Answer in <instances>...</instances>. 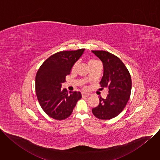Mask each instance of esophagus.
Wrapping results in <instances>:
<instances>
[{
    "label": "esophagus",
    "instance_id": "34e87169",
    "mask_svg": "<svg viewBox=\"0 0 160 160\" xmlns=\"http://www.w3.org/2000/svg\"><path fill=\"white\" fill-rule=\"evenodd\" d=\"M82 97H88V96H90V94L87 93V92H82Z\"/></svg>",
    "mask_w": 160,
    "mask_h": 160
}]
</instances>
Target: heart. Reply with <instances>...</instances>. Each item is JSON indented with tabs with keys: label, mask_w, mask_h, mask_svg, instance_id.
Returning <instances> with one entry per match:
<instances>
[{
	"label": "heart",
	"mask_w": 160,
	"mask_h": 160,
	"mask_svg": "<svg viewBox=\"0 0 160 160\" xmlns=\"http://www.w3.org/2000/svg\"><path fill=\"white\" fill-rule=\"evenodd\" d=\"M98 63H99V62L97 59H89L88 61V66H89V67H90V68H92V67L94 66H96V65L98 64ZM77 64H78V62H76L73 64V67H72V70H75V68H76V67H77Z\"/></svg>",
	"instance_id": "1"
}]
</instances>
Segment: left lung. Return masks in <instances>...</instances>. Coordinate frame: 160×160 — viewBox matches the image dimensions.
Instances as JSON below:
<instances>
[{"instance_id": "left-lung-1", "label": "left lung", "mask_w": 160, "mask_h": 160, "mask_svg": "<svg viewBox=\"0 0 160 160\" xmlns=\"http://www.w3.org/2000/svg\"><path fill=\"white\" fill-rule=\"evenodd\" d=\"M102 62L103 77L101 88L109 89L107 97H100L99 105L92 109L94 115L101 120H110L123 110L130 98L132 80L123 62L115 55L105 51H92Z\"/></svg>"}]
</instances>
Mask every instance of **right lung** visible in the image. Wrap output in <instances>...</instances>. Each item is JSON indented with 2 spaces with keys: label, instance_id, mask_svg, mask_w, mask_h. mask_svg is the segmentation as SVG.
Wrapping results in <instances>:
<instances>
[{
  "label": "right lung",
  "instance_id": "obj_1",
  "mask_svg": "<svg viewBox=\"0 0 160 160\" xmlns=\"http://www.w3.org/2000/svg\"><path fill=\"white\" fill-rule=\"evenodd\" d=\"M84 50L80 49L54 54L43 62L36 74L35 91L38 101L43 111L53 119L62 120L69 117L77 101L82 98L80 92H68L66 88L62 90L61 87Z\"/></svg>",
  "mask_w": 160,
  "mask_h": 160
}]
</instances>
